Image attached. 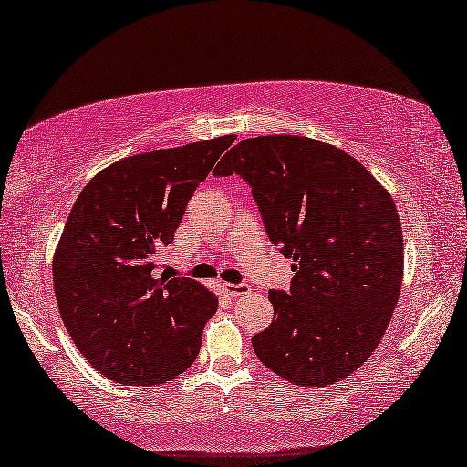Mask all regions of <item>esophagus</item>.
Masks as SVG:
<instances>
[{
  "mask_svg": "<svg viewBox=\"0 0 467 467\" xmlns=\"http://www.w3.org/2000/svg\"><path fill=\"white\" fill-rule=\"evenodd\" d=\"M221 288H223V292L229 294V296H234V298L246 296V294H250V290H253L248 284H223Z\"/></svg>",
  "mask_w": 467,
  "mask_h": 467,
  "instance_id": "esophagus-1",
  "label": "esophagus"
}]
</instances>
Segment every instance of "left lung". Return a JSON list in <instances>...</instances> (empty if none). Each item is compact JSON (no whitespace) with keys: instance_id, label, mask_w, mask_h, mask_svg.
Masks as SVG:
<instances>
[{"instance_id":"1","label":"left lung","mask_w":467,"mask_h":467,"mask_svg":"<svg viewBox=\"0 0 467 467\" xmlns=\"http://www.w3.org/2000/svg\"><path fill=\"white\" fill-rule=\"evenodd\" d=\"M246 179L269 240L292 258L290 290L269 294L274 321L253 336L265 368L326 386L368 361L403 284V229L382 183L344 150L303 135L240 141L214 175Z\"/></svg>"}]
</instances>
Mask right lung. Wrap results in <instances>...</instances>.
I'll use <instances>...</instances> for the list:
<instances>
[{
    "label": "right lung",
    "instance_id": "obj_1",
    "mask_svg": "<svg viewBox=\"0 0 467 467\" xmlns=\"http://www.w3.org/2000/svg\"><path fill=\"white\" fill-rule=\"evenodd\" d=\"M234 135L127 156L78 193L54 253V292L70 338L96 371L164 384L196 361L219 300L159 271L188 200Z\"/></svg>",
    "mask_w": 467,
    "mask_h": 467
}]
</instances>
